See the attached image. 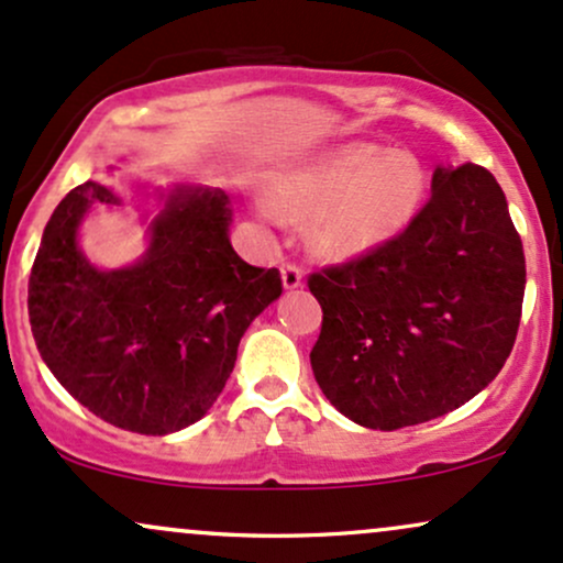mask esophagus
Instances as JSON below:
<instances>
[{
	"label": "esophagus",
	"instance_id": "1",
	"mask_svg": "<svg viewBox=\"0 0 563 563\" xmlns=\"http://www.w3.org/2000/svg\"><path fill=\"white\" fill-rule=\"evenodd\" d=\"M283 286H286L288 290L290 288H299L301 286V280H303V269L299 267V264H294V262H288V264H283Z\"/></svg>",
	"mask_w": 563,
	"mask_h": 563
}]
</instances>
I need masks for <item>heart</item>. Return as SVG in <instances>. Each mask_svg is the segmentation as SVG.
<instances>
[{
  "instance_id": "heart-1",
  "label": "heart",
  "mask_w": 563,
  "mask_h": 563,
  "mask_svg": "<svg viewBox=\"0 0 563 563\" xmlns=\"http://www.w3.org/2000/svg\"><path fill=\"white\" fill-rule=\"evenodd\" d=\"M426 185L416 153L349 142L277 174L269 196L280 214H314V249L346 260L397 238L421 211Z\"/></svg>"
}]
</instances>
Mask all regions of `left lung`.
I'll list each match as a JSON object with an SVG mask.
<instances>
[{"label": "left lung", "mask_w": 563, "mask_h": 563, "mask_svg": "<svg viewBox=\"0 0 563 563\" xmlns=\"http://www.w3.org/2000/svg\"><path fill=\"white\" fill-rule=\"evenodd\" d=\"M322 307L312 373L349 421L394 431L476 397L506 365L527 264L484 166H437L397 238L309 275Z\"/></svg>", "instance_id": "left-lung-1"}]
</instances>
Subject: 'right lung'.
<instances>
[{
	"label": "right lung",
	"mask_w": 563,
	"mask_h": 563,
	"mask_svg": "<svg viewBox=\"0 0 563 563\" xmlns=\"http://www.w3.org/2000/svg\"><path fill=\"white\" fill-rule=\"evenodd\" d=\"M92 203H121L84 183L57 203L29 277L38 354L70 397L102 421L164 437L196 423L228 384L245 328L283 294L277 269L230 243V200L174 187L137 264L97 269L79 249Z\"/></svg>",
	"instance_id": "add662e5"
}]
</instances>
